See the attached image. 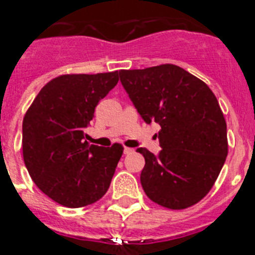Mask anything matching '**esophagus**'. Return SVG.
I'll use <instances>...</instances> for the list:
<instances>
[{
	"label": "esophagus",
	"mask_w": 255,
	"mask_h": 255,
	"mask_svg": "<svg viewBox=\"0 0 255 255\" xmlns=\"http://www.w3.org/2000/svg\"><path fill=\"white\" fill-rule=\"evenodd\" d=\"M125 154H130V152H133V149H130V147H125Z\"/></svg>",
	"instance_id": "esophagus-1"
}]
</instances>
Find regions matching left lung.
<instances>
[{
  "label": "left lung",
  "mask_w": 255,
  "mask_h": 255,
  "mask_svg": "<svg viewBox=\"0 0 255 255\" xmlns=\"http://www.w3.org/2000/svg\"><path fill=\"white\" fill-rule=\"evenodd\" d=\"M121 82L141 118L160 126L154 155L147 149L140 180L154 203L185 209L209 192L227 156V126L204 82L173 64L121 70Z\"/></svg>",
  "instance_id": "8db88e82"
}]
</instances>
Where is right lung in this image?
<instances>
[{
  "instance_id": "obj_1",
  "label": "right lung",
  "mask_w": 255,
  "mask_h": 255,
  "mask_svg": "<svg viewBox=\"0 0 255 255\" xmlns=\"http://www.w3.org/2000/svg\"><path fill=\"white\" fill-rule=\"evenodd\" d=\"M118 81V72L57 77L39 91L24 117L26 169L37 187L64 207L90 205L109 189L123 146L90 145L85 129Z\"/></svg>"
}]
</instances>
